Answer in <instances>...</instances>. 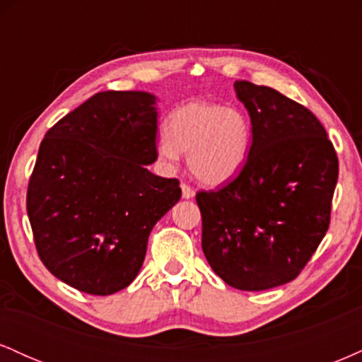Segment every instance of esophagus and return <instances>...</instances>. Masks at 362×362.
Here are the masks:
<instances>
[{"label": "esophagus", "instance_id": "34e87169", "mask_svg": "<svg viewBox=\"0 0 362 362\" xmlns=\"http://www.w3.org/2000/svg\"><path fill=\"white\" fill-rule=\"evenodd\" d=\"M180 187H182V197H184V199H192L194 197L195 192H194L192 187L187 185V184H182Z\"/></svg>", "mask_w": 362, "mask_h": 362}]
</instances>
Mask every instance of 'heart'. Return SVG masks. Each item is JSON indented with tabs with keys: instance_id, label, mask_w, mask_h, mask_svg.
I'll list each match as a JSON object with an SVG mask.
<instances>
[{
	"instance_id": "b5f03b06",
	"label": "heart",
	"mask_w": 362,
	"mask_h": 362,
	"mask_svg": "<svg viewBox=\"0 0 362 362\" xmlns=\"http://www.w3.org/2000/svg\"><path fill=\"white\" fill-rule=\"evenodd\" d=\"M163 132L156 148L160 160L173 167L187 153L190 173L204 185L233 180L250 156L252 122L238 107L187 102L168 115Z\"/></svg>"
}]
</instances>
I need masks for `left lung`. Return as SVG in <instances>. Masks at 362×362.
Returning a JSON list of instances; mask_svg holds the SVG:
<instances>
[{
    "label": "left lung",
    "mask_w": 362,
    "mask_h": 362,
    "mask_svg": "<svg viewBox=\"0 0 362 362\" xmlns=\"http://www.w3.org/2000/svg\"><path fill=\"white\" fill-rule=\"evenodd\" d=\"M253 141L240 175L195 195L202 252L231 288L264 291L293 281L330 224L339 160L306 107L269 86L236 81Z\"/></svg>",
    "instance_id": "left-lung-1"
}]
</instances>
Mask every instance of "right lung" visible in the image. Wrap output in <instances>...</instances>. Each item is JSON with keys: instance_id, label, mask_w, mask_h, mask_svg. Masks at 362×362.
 Here are the masks:
<instances>
[{"instance_id": "obj_1", "label": "right lung", "mask_w": 362, "mask_h": 362, "mask_svg": "<svg viewBox=\"0 0 362 362\" xmlns=\"http://www.w3.org/2000/svg\"><path fill=\"white\" fill-rule=\"evenodd\" d=\"M156 97L102 91L49 129L28 182L27 213L45 267L107 296L141 271L153 226L177 204V178L156 160Z\"/></svg>"}]
</instances>
